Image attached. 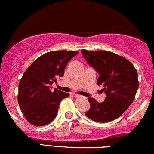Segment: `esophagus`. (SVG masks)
Wrapping results in <instances>:
<instances>
[{
    "label": "esophagus",
    "mask_w": 154,
    "mask_h": 154,
    "mask_svg": "<svg viewBox=\"0 0 154 154\" xmlns=\"http://www.w3.org/2000/svg\"><path fill=\"white\" fill-rule=\"evenodd\" d=\"M75 96L76 97V98H82V95H78V94H75Z\"/></svg>",
    "instance_id": "obj_1"
}]
</instances>
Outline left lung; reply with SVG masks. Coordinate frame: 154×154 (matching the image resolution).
Segmentation results:
<instances>
[{
  "instance_id": "obj_1",
  "label": "left lung",
  "mask_w": 154,
  "mask_h": 154,
  "mask_svg": "<svg viewBox=\"0 0 154 154\" xmlns=\"http://www.w3.org/2000/svg\"><path fill=\"white\" fill-rule=\"evenodd\" d=\"M81 53L99 74L97 84L103 86L102 91L106 95L102 103L88 98L91 108L86 116L98 122L117 119L135 99L139 86L137 70L128 59L110 51L82 49Z\"/></svg>"
}]
</instances>
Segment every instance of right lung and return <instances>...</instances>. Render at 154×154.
Wrapping results in <instances>:
<instances>
[{"label":"right lung","instance_id":"obj_1","mask_svg":"<svg viewBox=\"0 0 154 154\" xmlns=\"http://www.w3.org/2000/svg\"><path fill=\"white\" fill-rule=\"evenodd\" d=\"M77 51H56L40 56L26 69L19 84L18 103L26 119L35 126L54 121L61 100L69 94L51 91L56 78L63 77L66 64Z\"/></svg>","mask_w":154,"mask_h":154}]
</instances>
